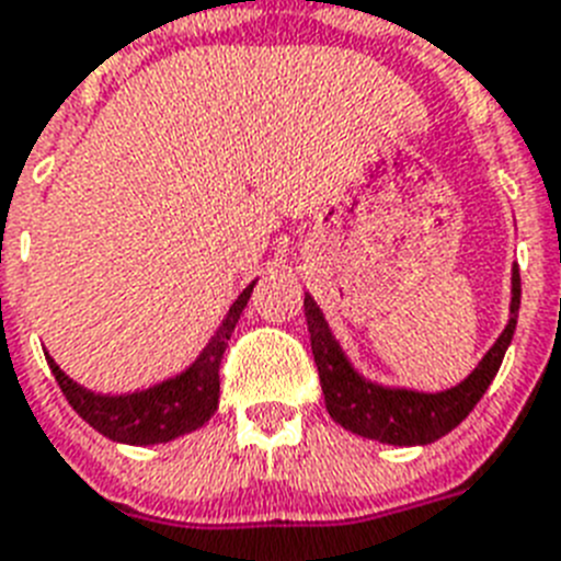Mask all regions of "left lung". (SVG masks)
I'll return each mask as SVG.
<instances>
[{"mask_svg": "<svg viewBox=\"0 0 561 561\" xmlns=\"http://www.w3.org/2000/svg\"><path fill=\"white\" fill-rule=\"evenodd\" d=\"M519 304L522 277L519 266H513L511 314H507V323H504L502 335L496 337V344L490 346L484 358L470 369L465 381H458L456 387H447V390L424 392L413 390V387H396V383L390 387V383L373 381L360 373L344 353V346L332 332L318 300L307 291L304 312H307L309 341H312L323 401H327L332 421H337L355 436L396 444V447H424V444L447 436L470 415V410L479 404V398L488 392L490 381L496 378L504 353L513 341V332H516Z\"/></svg>", "mask_w": 561, "mask_h": 561, "instance_id": "obj_1", "label": "left lung"}]
</instances>
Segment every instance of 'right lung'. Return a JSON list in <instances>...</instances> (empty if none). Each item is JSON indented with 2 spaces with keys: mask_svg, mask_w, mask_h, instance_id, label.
Returning a JSON list of instances; mask_svg holds the SVG:
<instances>
[{
  "mask_svg": "<svg viewBox=\"0 0 561 561\" xmlns=\"http://www.w3.org/2000/svg\"><path fill=\"white\" fill-rule=\"evenodd\" d=\"M257 280L240 291L224 321L208 337L201 355L188 364L183 373L151 383L146 390L134 392H94L77 383L71 375H65L59 364L45 353L48 367L57 378L59 390L68 398V404L77 410V415L91 424L96 433L119 444H134V447H151V444H165L174 438L186 436L201 430L217 410L220 398V358L226 353L234 323L247 309L252 289Z\"/></svg>",
  "mask_w": 561,
  "mask_h": 561,
  "instance_id": "add662e5",
  "label": "right lung"
}]
</instances>
